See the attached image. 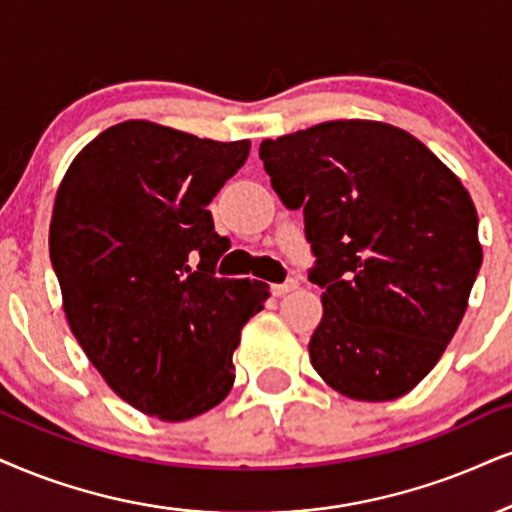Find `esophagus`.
Segmentation results:
<instances>
[{"mask_svg": "<svg viewBox=\"0 0 512 512\" xmlns=\"http://www.w3.org/2000/svg\"><path fill=\"white\" fill-rule=\"evenodd\" d=\"M296 287H299V280H287V282H282V285H273V294L275 296L289 294V292H294Z\"/></svg>", "mask_w": 512, "mask_h": 512, "instance_id": "obj_1", "label": "esophagus"}]
</instances>
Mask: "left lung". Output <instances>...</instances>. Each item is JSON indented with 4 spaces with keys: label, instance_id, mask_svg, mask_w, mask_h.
<instances>
[{
    "label": "left lung",
    "instance_id": "obj_1",
    "mask_svg": "<svg viewBox=\"0 0 512 512\" xmlns=\"http://www.w3.org/2000/svg\"><path fill=\"white\" fill-rule=\"evenodd\" d=\"M287 208H304L323 287L308 353L334 391L391 401L425 380L456 334L482 266L468 189L413 135L327 121L263 140Z\"/></svg>",
    "mask_w": 512,
    "mask_h": 512
}]
</instances>
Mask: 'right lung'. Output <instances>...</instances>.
Returning <instances> with one entry per match:
<instances>
[{"label": "right lung", "instance_id": "right-lung-1", "mask_svg": "<svg viewBox=\"0 0 512 512\" xmlns=\"http://www.w3.org/2000/svg\"><path fill=\"white\" fill-rule=\"evenodd\" d=\"M249 140H199L149 121L111 125L56 192L49 256L71 332L106 384L159 420L230 394L239 332L266 282L216 277L230 239L208 211Z\"/></svg>", "mask_w": 512, "mask_h": 512}]
</instances>
